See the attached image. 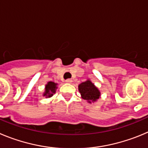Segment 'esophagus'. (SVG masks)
I'll return each mask as SVG.
<instances>
[{"label": "esophagus", "instance_id": "34e87169", "mask_svg": "<svg viewBox=\"0 0 148 148\" xmlns=\"http://www.w3.org/2000/svg\"><path fill=\"white\" fill-rule=\"evenodd\" d=\"M66 82H68V83H71V82H72V79H66Z\"/></svg>", "mask_w": 148, "mask_h": 148}]
</instances>
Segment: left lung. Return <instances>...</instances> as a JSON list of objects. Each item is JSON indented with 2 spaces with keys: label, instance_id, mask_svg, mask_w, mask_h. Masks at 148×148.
Segmentation results:
<instances>
[{
  "label": "left lung",
  "instance_id": "8db88e82",
  "mask_svg": "<svg viewBox=\"0 0 148 148\" xmlns=\"http://www.w3.org/2000/svg\"><path fill=\"white\" fill-rule=\"evenodd\" d=\"M78 87L82 99L87 100L89 103L91 102H95L97 99H99L100 92L90 80L82 82L79 84Z\"/></svg>",
  "mask_w": 148,
  "mask_h": 148
}]
</instances>
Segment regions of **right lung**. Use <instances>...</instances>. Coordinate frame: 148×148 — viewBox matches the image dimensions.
I'll return each instance as SVG.
<instances>
[{
    "label": "right lung",
    "instance_id": "right-lung-1",
    "mask_svg": "<svg viewBox=\"0 0 148 148\" xmlns=\"http://www.w3.org/2000/svg\"><path fill=\"white\" fill-rule=\"evenodd\" d=\"M57 89V83H54L53 82H49L46 86V91H45L43 96H46V97H51L53 96V94L55 93V90Z\"/></svg>",
    "mask_w": 148,
    "mask_h": 148
}]
</instances>
